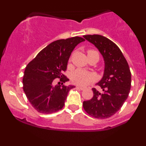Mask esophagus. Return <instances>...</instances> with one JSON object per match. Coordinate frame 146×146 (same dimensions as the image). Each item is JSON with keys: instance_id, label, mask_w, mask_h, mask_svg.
Listing matches in <instances>:
<instances>
[{"instance_id": "1", "label": "esophagus", "mask_w": 146, "mask_h": 146, "mask_svg": "<svg viewBox=\"0 0 146 146\" xmlns=\"http://www.w3.org/2000/svg\"><path fill=\"white\" fill-rule=\"evenodd\" d=\"M76 88H79V89H80L81 90H83L84 89V87L80 86H77Z\"/></svg>"}]
</instances>
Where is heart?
I'll list each match as a JSON object with an SVG mask.
<instances>
[{
    "mask_svg": "<svg viewBox=\"0 0 146 146\" xmlns=\"http://www.w3.org/2000/svg\"><path fill=\"white\" fill-rule=\"evenodd\" d=\"M94 53H98V52L95 50L89 49L87 51V56H90V54ZM71 80L72 82L75 84L80 85V86H86V85L91 83L92 82H93L94 76L89 72L81 69H78L72 73Z\"/></svg>",
    "mask_w": 146,
    "mask_h": 146,
    "instance_id": "1",
    "label": "heart"
}]
</instances>
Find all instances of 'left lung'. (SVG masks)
Here are the masks:
<instances>
[{
  "label": "left lung",
  "instance_id": "8db88e82",
  "mask_svg": "<svg viewBox=\"0 0 146 146\" xmlns=\"http://www.w3.org/2000/svg\"><path fill=\"white\" fill-rule=\"evenodd\" d=\"M84 38L98 48L104 57L105 69L97 84L103 90L93 88L91 100L83 102V108L91 117L106 119L113 116L128 98L131 87V73L119 48L113 41L100 35H85Z\"/></svg>",
  "mask_w": 146,
  "mask_h": 146
}]
</instances>
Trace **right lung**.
Returning a JSON list of instances; mask_svg holds the SVG:
<instances>
[{
	"label": "right lung",
	"instance_id": "add662e5",
	"mask_svg": "<svg viewBox=\"0 0 146 146\" xmlns=\"http://www.w3.org/2000/svg\"><path fill=\"white\" fill-rule=\"evenodd\" d=\"M85 40L75 36L53 42L28 64L23 78V90L38 113L50 114L61 110L68 93L74 86H66L68 78L63 74L75 46ZM60 82L54 85V80Z\"/></svg>",
	"mask_w": 146,
	"mask_h": 146
}]
</instances>
